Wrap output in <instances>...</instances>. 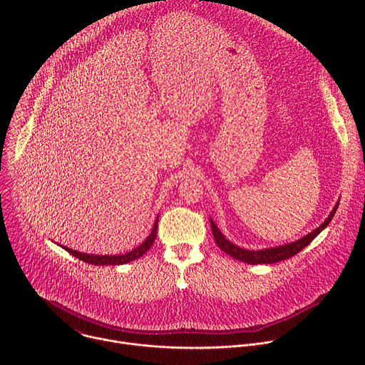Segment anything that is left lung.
I'll list each match as a JSON object with an SVG mask.
<instances>
[{
    "label": "left lung",
    "mask_w": 365,
    "mask_h": 365,
    "mask_svg": "<svg viewBox=\"0 0 365 365\" xmlns=\"http://www.w3.org/2000/svg\"><path fill=\"white\" fill-rule=\"evenodd\" d=\"M338 205H339V202H336V205L334 206V210L331 211L328 218L317 230L309 232L307 235L302 237L300 240H297L294 242L283 244L279 247L263 248V250H245V248L235 245L234 242H231L230 240L225 238V235L220 231V228L217 227L214 220H210V221H211V230H212L215 242L224 252H227L232 258L240 259V262L247 263V264H273V263H279V262H283V259H286V258L293 257L294 254L302 251L307 244L314 241V238L329 225V222L332 221V218L338 210Z\"/></svg>",
    "instance_id": "1"
}]
</instances>
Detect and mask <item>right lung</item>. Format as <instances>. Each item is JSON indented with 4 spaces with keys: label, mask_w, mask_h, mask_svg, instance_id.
Wrapping results in <instances>:
<instances>
[{
    "label": "right lung",
    "mask_w": 365,
    "mask_h": 365,
    "mask_svg": "<svg viewBox=\"0 0 365 365\" xmlns=\"http://www.w3.org/2000/svg\"><path fill=\"white\" fill-rule=\"evenodd\" d=\"M158 224H159V217L155 218L154 221V225L151 228V232L150 235L138 245L135 247L134 250H131L130 252L127 254H118V255H95V254H86V252H79V251H75L72 248H68V247H63L68 252H71L73 257L82 259V262L88 263V264H92V266H120V264H127L130 262H134L135 258H140L141 255H144L150 247L153 245L154 240H155V235H158Z\"/></svg>",
    "instance_id": "1"
}]
</instances>
